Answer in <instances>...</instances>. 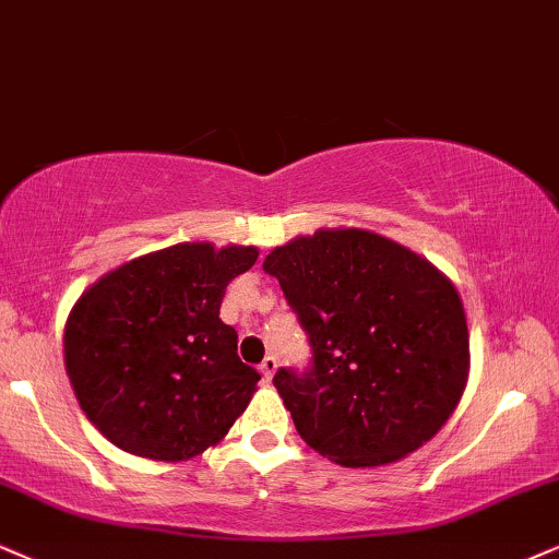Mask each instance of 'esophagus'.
<instances>
[{"instance_id": "34e87169", "label": "esophagus", "mask_w": 559, "mask_h": 559, "mask_svg": "<svg viewBox=\"0 0 559 559\" xmlns=\"http://www.w3.org/2000/svg\"><path fill=\"white\" fill-rule=\"evenodd\" d=\"M259 370H261V376H264V381H272V376H274V370H277V357H264V362L259 365Z\"/></svg>"}]
</instances>
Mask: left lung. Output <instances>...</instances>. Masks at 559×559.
Returning a JSON list of instances; mask_svg holds the SVG:
<instances>
[{
	"label": "left lung",
	"instance_id": "1",
	"mask_svg": "<svg viewBox=\"0 0 559 559\" xmlns=\"http://www.w3.org/2000/svg\"><path fill=\"white\" fill-rule=\"evenodd\" d=\"M311 365L274 373L295 430L342 466H381L430 440L464 394L469 332L430 261L368 230H319L274 248Z\"/></svg>",
	"mask_w": 559,
	"mask_h": 559
}]
</instances>
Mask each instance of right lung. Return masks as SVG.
<instances>
[{
	"label": "right lung",
	"mask_w": 559,
	"mask_h": 559,
	"mask_svg": "<svg viewBox=\"0 0 559 559\" xmlns=\"http://www.w3.org/2000/svg\"><path fill=\"white\" fill-rule=\"evenodd\" d=\"M253 246L178 243L106 274L67 321L64 362L90 423L121 451L186 461L223 440L257 389L219 321Z\"/></svg>",
	"instance_id": "1"
}]
</instances>
